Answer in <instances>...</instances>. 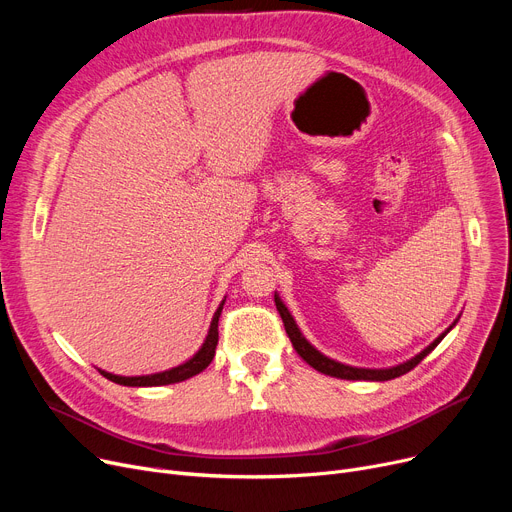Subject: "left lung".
<instances>
[{
  "mask_svg": "<svg viewBox=\"0 0 512 512\" xmlns=\"http://www.w3.org/2000/svg\"><path fill=\"white\" fill-rule=\"evenodd\" d=\"M274 301H276V307H278V311H280V315H282L284 328H286V334H288V338H290V342H292V346H294V351H297L313 369H317V371H321V373H326V375H332V378H340V380H369V382L394 380V378H398V375L407 373V371H411L415 365H419V363H421L429 353H432L434 348L442 342V338L456 326V321H459V319H454V324H452L444 334H440L432 344L425 346L423 351H421L419 355H415L413 359H409V361H405V363H398V365H394V367H386V369H367V367L344 365V363H340V361H334V359L326 357L324 353H319L317 348L303 336V332H301L299 326H297V321H294V317L290 315L288 307L282 303L278 292L274 294Z\"/></svg>",
  "mask_w": 512,
  "mask_h": 512,
  "instance_id": "left-lung-1",
  "label": "left lung"
}]
</instances>
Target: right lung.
Returning a JSON list of instances; mask_svg holds the SVG:
<instances>
[{"mask_svg": "<svg viewBox=\"0 0 512 512\" xmlns=\"http://www.w3.org/2000/svg\"><path fill=\"white\" fill-rule=\"evenodd\" d=\"M224 303L226 299L220 303L218 311L213 313V319L209 324V332L205 336V342L201 344L199 351L188 359L184 363H180L178 367H172V369H166V371H159V373H151V375H134V378H126V375H114V373H107L103 369H99V373L103 375V378L112 380L120 386H143V388H149V386H168V384H178V382H184L188 378H193V375L201 373L215 357V346H218V321H220V315H222V309H224Z\"/></svg>", "mask_w": 512, "mask_h": 512, "instance_id": "obj_1", "label": "right lung"}]
</instances>
